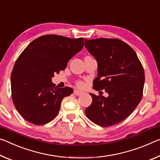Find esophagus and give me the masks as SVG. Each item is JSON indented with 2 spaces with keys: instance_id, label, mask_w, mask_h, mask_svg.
<instances>
[{
  "instance_id": "34e87169",
  "label": "esophagus",
  "mask_w": 160,
  "mask_h": 160,
  "mask_svg": "<svg viewBox=\"0 0 160 160\" xmlns=\"http://www.w3.org/2000/svg\"><path fill=\"white\" fill-rule=\"evenodd\" d=\"M74 94L75 95H82L83 92H81V91H80V90H74Z\"/></svg>"
}]
</instances>
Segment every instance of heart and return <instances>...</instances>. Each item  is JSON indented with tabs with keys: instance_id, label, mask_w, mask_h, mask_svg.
Segmentation results:
<instances>
[{
	"instance_id": "b5f03b06",
	"label": "heart",
	"mask_w": 160,
	"mask_h": 160,
	"mask_svg": "<svg viewBox=\"0 0 160 160\" xmlns=\"http://www.w3.org/2000/svg\"><path fill=\"white\" fill-rule=\"evenodd\" d=\"M77 85L79 88H83V87H84V85H85V82H83V81L79 80V81H78V82H77Z\"/></svg>"
}]
</instances>
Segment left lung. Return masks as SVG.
<instances>
[{"label":"left lung","instance_id":"obj_1","mask_svg":"<svg viewBox=\"0 0 160 160\" xmlns=\"http://www.w3.org/2000/svg\"><path fill=\"white\" fill-rule=\"evenodd\" d=\"M85 46L98 61V77L93 81L97 91L109 96L90 94L92 104L85 115L96 125L110 127L125 120L138 107L143 95L144 71L132 48L114 38L85 39Z\"/></svg>","mask_w":160,"mask_h":160}]
</instances>
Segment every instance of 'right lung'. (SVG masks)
I'll return each mask as SVG.
<instances>
[{
	"mask_svg": "<svg viewBox=\"0 0 160 160\" xmlns=\"http://www.w3.org/2000/svg\"><path fill=\"white\" fill-rule=\"evenodd\" d=\"M83 45L82 38L45 35L32 41L19 55L11 73V96L25 120L42 125L57 116L62 99L73 90L57 88L51 78L65 69Z\"/></svg>",
	"mask_w": 160,
	"mask_h": 160,
	"instance_id": "add662e5",
	"label": "right lung"
}]
</instances>
